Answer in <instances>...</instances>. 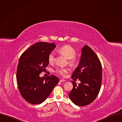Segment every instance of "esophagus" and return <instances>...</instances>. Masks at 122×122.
Returning a JSON list of instances; mask_svg holds the SVG:
<instances>
[{"mask_svg": "<svg viewBox=\"0 0 122 122\" xmlns=\"http://www.w3.org/2000/svg\"><path fill=\"white\" fill-rule=\"evenodd\" d=\"M60 82H65L66 81V80H62V79H60V81H59Z\"/></svg>", "mask_w": 122, "mask_h": 122, "instance_id": "obj_1", "label": "esophagus"}]
</instances>
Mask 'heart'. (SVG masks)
I'll list each match as a JSON object with an SVG mask.
<instances>
[{
    "label": "heart",
    "mask_w": 122,
    "mask_h": 122,
    "mask_svg": "<svg viewBox=\"0 0 122 122\" xmlns=\"http://www.w3.org/2000/svg\"><path fill=\"white\" fill-rule=\"evenodd\" d=\"M58 51L61 54L65 56L68 59V63L70 64H73L75 61V57L76 51L74 49L68 45H65L60 47L58 49ZM56 53L54 51L50 52L48 55V59L50 63H54L56 59ZM69 71V69L64 67H57L55 70V72L61 76H64Z\"/></svg>",
    "instance_id": "b5f03b06"
}]
</instances>
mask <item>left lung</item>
I'll list each match as a JSON object with an SVG mask.
<instances>
[{
  "mask_svg": "<svg viewBox=\"0 0 122 122\" xmlns=\"http://www.w3.org/2000/svg\"><path fill=\"white\" fill-rule=\"evenodd\" d=\"M102 77V66L98 58L91 48L84 46L79 65L71 76L72 79H78L81 83L77 85L71 81L73 87L69 94V98L78 106L90 104L99 93Z\"/></svg>",
  "mask_w": 122,
  "mask_h": 122,
  "instance_id": "8db88e82",
  "label": "left lung"
}]
</instances>
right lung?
Instances as JSON below:
<instances>
[{
    "label": "right lung",
    "instance_id": "obj_1",
    "mask_svg": "<svg viewBox=\"0 0 122 122\" xmlns=\"http://www.w3.org/2000/svg\"><path fill=\"white\" fill-rule=\"evenodd\" d=\"M56 46L55 43L38 42L25 51L19 59L17 82L21 96L29 103H42L59 81L53 75L47 78L40 77L49 64V54Z\"/></svg>",
    "mask_w": 122,
    "mask_h": 122
}]
</instances>
